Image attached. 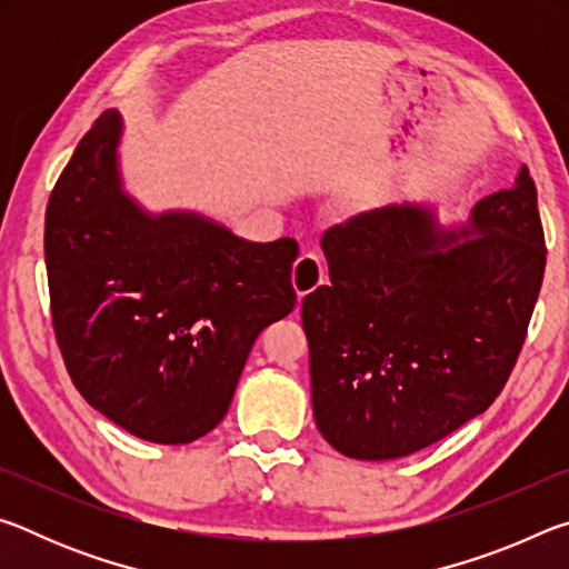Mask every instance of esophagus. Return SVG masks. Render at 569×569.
Here are the masks:
<instances>
[{
    "mask_svg": "<svg viewBox=\"0 0 569 569\" xmlns=\"http://www.w3.org/2000/svg\"><path fill=\"white\" fill-rule=\"evenodd\" d=\"M326 278V266L319 253H301L293 263V288L298 298L316 291Z\"/></svg>",
    "mask_w": 569,
    "mask_h": 569,
    "instance_id": "obj_1",
    "label": "esophagus"
}]
</instances>
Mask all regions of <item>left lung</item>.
<instances>
[{"label":"left lung","mask_w":569,"mask_h":569,"mask_svg":"<svg viewBox=\"0 0 569 569\" xmlns=\"http://www.w3.org/2000/svg\"><path fill=\"white\" fill-rule=\"evenodd\" d=\"M331 286L303 298L311 401L343 457L413 455L489 409L522 351L547 248L537 188L481 198L467 223L435 208L359 213L321 240Z\"/></svg>","instance_id":"obj_1"}]
</instances>
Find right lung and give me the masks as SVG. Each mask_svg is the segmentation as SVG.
<instances>
[{
  "label": "right lung",
  "mask_w": 569,
  "mask_h": 569,
  "mask_svg": "<svg viewBox=\"0 0 569 569\" xmlns=\"http://www.w3.org/2000/svg\"><path fill=\"white\" fill-rule=\"evenodd\" d=\"M122 118L100 114L47 203L54 336L92 409L132 437L216 429L266 326L293 311V238L253 243L190 210L148 213L122 188Z\"/></svg>",
  "instance_id": "obj_1"
}]
</instances>
